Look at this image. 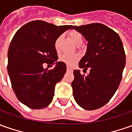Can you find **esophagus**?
Segmentation results:
<instances>
[{
    "instance_id": "esophagus-1",
    "label": "esophagus",
    "mask_w": 132,
    "mask_h": 132,
    "mask_svg": "<svg viewBox=\"0 0 132 132\" xmlns=\"http://www.w3.org/2000/svg\"><path fill=\"white\" fill-rule=\"evenodd\" d=\"M66 69H67V71H72L71 68V67L69 66H67V67H66Z\"/></svg>"
}]
</instances>
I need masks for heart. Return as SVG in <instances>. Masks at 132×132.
<instances>
[{
  "label": "heart",
  "mask_w": 132,
  "mask_h": 132,
  "mask_svg": "<svg viewBox=\"0 0 132 132\" xmlns=\"http://www.w3.org/2000/svg\"><path fill=\"white\" fill-rule=\"evenodd\" d=\"M70 37H71V39L72 40V41L77 45L78 44H79L80 43L83 42V39H82L81 35L79 32H76V31H73V32H71L70 33ZM60 40H61V37H59L56 39V40H55V48H58V47H59ZM78 59H79V57H78L77 55L63 54L60 57V60L62 62H64L67 65H69V66H72V65H73L77 61Z\"/></svg>",
  "instance_id": "heart-1"
}]
</instances>
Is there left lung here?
Returning <instances> with one entry per match:
<instances>
[{"label":"left lung","instance_id":"1","mask_svg":"<svg viewBox=\"0 0 132 132\" xmlns=\"http://www.w3.org/2000/svg\"><path fill=\"white\" fill-rule=\"evenodd\" d=\"M73 29L87 41L79 66L90 69L86 77L79 70L73 71V97L82 108L95 110L107 103L119 87L126 64L123 43L116 32L102 24L73 26Z\"/></svg>","mask_w":132,"mask_h":132}]
</instances>
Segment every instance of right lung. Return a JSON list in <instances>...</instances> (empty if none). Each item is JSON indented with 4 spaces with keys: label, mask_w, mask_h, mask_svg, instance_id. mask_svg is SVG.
<instances>
[{
    "label": "right lung",
    "mask_w": 132,
    "mask_h": 132,
    "mask_svg": "<svg viewBox=\"0 0 132 132\" xmlns=\"http://www.w3.org/2000/svg\"><path fill=\"white\" fill-rule=\"evenodd\" d=\"M71 27L33 21L13 36L8 51L7 70L16 96L27 107L41 109L52 102L55 86L66 71V63L57 62L55 42ZM45 62L53 64L54 68L44 69Z\"/></svg>",
    "instance_id": "add662e5"
}]
</instances>
